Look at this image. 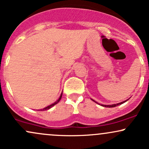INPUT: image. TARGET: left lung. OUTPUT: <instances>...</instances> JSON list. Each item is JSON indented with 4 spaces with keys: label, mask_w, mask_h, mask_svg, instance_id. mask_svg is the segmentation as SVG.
Wrapping results in <instances>:
<instances>
[{
    "label": "left lung",
    "mask_w": 149,
    "mask_h": 149,
    "mask_svg": "<svg viewBox=\"0 0 149 149\" xmlns=\"http://www.w3.org/2000/svg\"><path fill=\"white\" fill-rule=\"evenodd\" d=\"M93 101H94V100H93ZM94 102H95V101H94ZM127 102V100L124 101V102H120V103L116 104H112V105H102V106H103V107H109V108L115 107H117V106H118V105H120V104H123L124 102Z\"/></svg>",
    "instance_id": "1"
}]
</instances>
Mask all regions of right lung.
<instances>
[{
    "mask_svg": "<svg viewBox=\"0 0 149 149\" xmlns=\"http://www.w3.org/2000/svg\"><path fill=\"white\" fill-rule=\"evenodd\" d=\"M61 96H62V94H61V96H60V97H59V100H58L57 102H54V104H51V105H49V106H48V107H45V108H44V109H40V111H45V110H48L49 109H50V108H52L53 106H54L55 105V104H57L58 102H59V101H60V100H61Z\"/></svg>",
    "mask_w": 149,
    "mask_h": 149,
    "instance_id": "add662e5",
    "label": "right lung"
}]
</instances>
